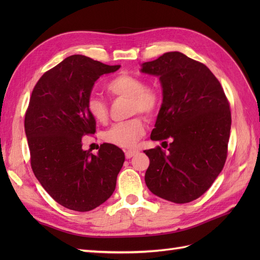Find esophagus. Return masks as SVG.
Returning <instances> with one entry per match:
<instances>
[{
  "label": "esophagus",
  "mask_w": 260,
  "mask_h": 260,
  "mask_svg": "<svg viewBox=\"0 0 260 260\" xmlns=\"http://www.w3.org/2000/svg\"><path fill=\"white\" fill-rule=\"evenodd\" d=\"M136 153H137V151H135V150L125 151V156H126V158H131V157H133Z\"/></svg>",
  "instance_id": "34e87169"
}]
</instances>
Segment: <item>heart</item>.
Segmentation results:
<instances>
[{
	"label": "heart",
	"mask_w": 260,
	"mask_h": 260,
	"mask_svg": "<svg viewBox=\"0 0 260 260\" xmlns=\"http://www.w3.org/2000/svg\"><path fill=\"white\" fill-rule=\"evenodd\" d=\"M105 90L112 98H128V115L141 113L153 117L162 104V92L156 85L144 84L141 77L131 74H119L105 85ZM87 112L97 123L108 121V105L103 99L90 96L86 103ZM145 133V123L141 116H134L125 121L114 124L104 133V140L115 146L128 148Z\"/></svg>",
	"instance_id": "heart-1"
}]
</instances>
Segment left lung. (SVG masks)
<instances>
[{"mask_svg":"<svg viewBox=\"0 0 260 260\" xmlns=\"http://www.w3.org/2000/svg\"><path fill=\"white\" fill-rule=\"evenodd\" d=\"M159 77L163 104L151 140L167 143L144 151L150 158L145 183L154 194L174 203L200 198L221 172L228 155L231 112L228 98L206 64L167 52L143 63Z\"/></svg>","mask_w":260,"mask_h":260,"instance_id":"left-lung-1","label":"left lung"}]
</instances>
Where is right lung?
Instances as JSON below:
<instances>
[{
	"label": "right lung",
	"mask_w": 260,
	"mask_h": 260,
	"mask_svg": "<svg viewBox=\"0 0 260 260\" xmlns=\"http://www.w3.org/2000/svg\"><path fill=\"white\" fill-rule=\"evenodd\" d=\"M119 67L74 54L46 71L31 93L24 129L32 171L54 201L74 211L106 201L125 161L113 144L104 143L97 155L81 147L82 137L96 132L86 107L92 86Z\"/></svg>",
	"instance_id": "1"
}]
</instances>
